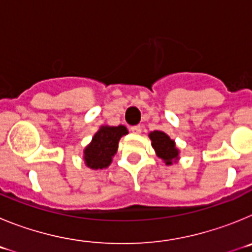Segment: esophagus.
<instances>
[{"label": "esophagus", "mask_w": 252, "mask_h": 252, "mask_svg": "<svg viewBox=\"0 0 252 252\" xmlns=\"http://www.w3.org/2000/svg\"><path fill=\"white\" fill-rule=\"evenodd\" d=\"M131 131H132V133H136V135H139V133H141V126H140V125L132 126V127H131Z\"/></svg>", "instance_id": "1"}]
</instances>
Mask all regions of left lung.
Here are the masks:
<instances>
[{
    "mask_svg": "<svg viewBox=\"0 0 252 252\" xmlns=\"http://www.w3.org/2000/svg\"><path fill=\"white\" fill-rule=\"evenodd\" d=\"M149 137L158 158L165 162V165H173V162L179 161V149L175 145L174 140H171L170 136L166 135L164 131H151Z\"/></svg>",
    "mask_w": 252,
    "mask_h": 252,
    "instance_id": "8db88e82",
    "label": "left lung"
}]
</instances>
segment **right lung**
Segmentation results:
<instances>
[{"label":"right lung","mask_w":252,"mask_h":252,"mask_svg":"<svg viewBox=\"0 0 252 252\" xmlns=\"http://www.w3.org/2000/svg\"><path fill=\"white\" fill-rule=\"evenodd\" d=\"M127 133L128 130L124 125L101 126L92 137V141L83 150V160L86 166L92 170H102L108 168L112 162V158L117 153L120 139Z\"/></svg>","instance_id":"obj_1"}]
</instances>
